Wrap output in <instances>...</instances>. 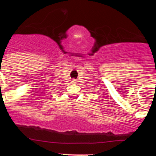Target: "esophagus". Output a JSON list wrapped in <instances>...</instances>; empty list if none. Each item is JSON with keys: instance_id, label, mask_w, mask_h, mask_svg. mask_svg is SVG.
I'll use <instances>...</instances> for the list:
<instances>
[{"instance_id": "obj_1", "label": "esophagus", "mask_w": 156, "mask_h": 156, "mask_svg": "<svg viewBox=\"0 0 156 156\" xmlns=\"http://www.w3.org/2000/svg\"><path fill=\"white\" fill-rule=\"evenodd\" d=\"M76 80H75V79H73V80H71V83H76Z\"/></svg>"}]
</instances>
